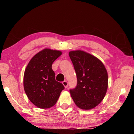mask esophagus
<instances>
[{"label":"esophagus","mask_w":134,"mask_h":134,"mask_svg":"<svg viewBox=\"0 0 134 134\" xmlns=\"http://www.w3.org/2000/svg\"><path fill=\"white\" fill-rule=\"evenodd\" d=\"M63 85H64L65 88H67L68 87V82L66 80L63 81Z\"/></svg>","instance_id":"1"}]
</instances>
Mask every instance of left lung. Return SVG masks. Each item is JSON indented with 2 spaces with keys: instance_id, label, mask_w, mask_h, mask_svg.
<instances>
[{
  "instance_id": "left-lung-1",
  "label": "left lung",
  "mask_w": 134,
  "mask_h": 134,
  "mask_svg": "<svg viewBox=\"0 0 134 134\" xmlns=\"http://www.w3.org/2000/svg\"><path fill=\"white\" fill-rule=\"evenodd\" d=\"M69 54L77 79V86L70 90V94L77 107L92 109L105 96L108 86L107 70L99 59L85 51H71Z\"/></svg>"
}]
</instances>
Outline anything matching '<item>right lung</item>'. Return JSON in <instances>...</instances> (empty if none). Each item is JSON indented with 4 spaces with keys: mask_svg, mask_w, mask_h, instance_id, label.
Masks as SVG:
<instances>
[{
    "mask_svg": "<svg viewBox=\"0 0 134 134\" xmlns=\"http://www.w3.org/2000/svg\"><path fill=\"white\" fill-rule=\"evenodd\" d=\"M62 54L60 51L45 48L31 59L25 70V92L38 108L47 109L55 105L64 89L63 84L55 80L52 69V64Z\"/></svg>",
    "mask_w": 134,
    "mask_h": 134,
    "instance_id": "add662e5",
    "label": "right lung"
}]
</instances>
